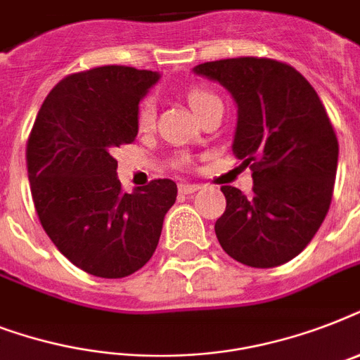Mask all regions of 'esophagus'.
I'll use <instances>...</instances> for the list:
<instances>
[{"label":"esophagus","mask_w":360,"mask_h":360,"mask_svg":"<svg viewBox=\"0 0 360 360\" xmlns=\"http://www.w3.org/2000/svg\"><path fill=\"white\" fill-rule=\"evenodd\" d=\"M196 191H200V185H192V183H181L179 185L181 194H192Z\"/></svg>","instance_id":"34e87169"}]
</instances>
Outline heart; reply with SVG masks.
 <instances>
[{"mask_svg": "<svg viewBox=\"0 0 360 360\" xmlns=\"http://www.w3.org/2000/svg\"><path fill=\"white\" fill-rule=\"evenodd\" d=\"M214 101H219L217 95H213L207 89H192L188 93V103H191L192 110L200 114L207 104L214 103ZM155 117H157V110H155V101L153 98H146L143 103H141L140 110H138V124H140V129H151L153 124H155Z\"/></svg>", "mask_w": 360, "mask_h": 360, "instance_id": "obj_1", "label": "heart"}]
</instances>
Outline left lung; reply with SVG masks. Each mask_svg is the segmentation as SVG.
I'll use <instances>...</instances> for the list:
<instances>
[{"label": "left lung", "mask_w": 360, "mask_h": 360, "mask_svg": "<svg viewBox=\"0 0 360 360\" xmlns=\"http://www.w3.org/2000/svg\"><path fill=\"white\" fill-rule=\"evenodd\" d=\"M192 70L219 82L236 101L231 149L254 179L250 196L220 188V246L248 267L290 262L316 236L333 200L338 140L325 106L299 70L274 59H220Z\"/></svg>", "instance_id": "left-lung-1"}]
</instances>
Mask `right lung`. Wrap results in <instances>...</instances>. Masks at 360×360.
I'll list each match as a JSON object with an SVG mask.
<instances>
[{"label": "right lung", "mask_w": 360, "mask_h": 360, "mask_svg": "<svg viewBox=\"0 0 360 360\" xmlns=\"http://www.w3.org/2000/svg\"><path fill=\"white\" fill-rule=\"evenodd\" d=\"M158 78L123 65L67 76L44 98L27 140V177L42 228L93 276L123 278L143 267L177 198L172 179L123 192L112 157L136 140L138 104Z\"/></svg>", "instance_id": "1"}]
</instances>
